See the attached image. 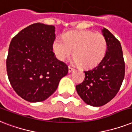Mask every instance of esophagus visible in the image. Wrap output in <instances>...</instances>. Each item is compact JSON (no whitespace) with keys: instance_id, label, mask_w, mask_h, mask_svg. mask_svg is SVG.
Here are the masks:
<instances>
[{"instance_id":"34e87169","label":"esophagus","mask_w":132,"mask_h":132,"mask_svg":"<svg viewBox=\"0 0 132 132\" xmlns=\"http://www.w3.org/2000/svg\"><path fill=\"white\" fill-rule=\"evenodd\" d=\"M74 70V68H72L71 67H68V71H69V73L71 72V71H73Z\"/></svg>"}]
</instances>
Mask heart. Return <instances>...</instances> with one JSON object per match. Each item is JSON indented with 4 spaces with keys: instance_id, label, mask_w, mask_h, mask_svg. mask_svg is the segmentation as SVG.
Wrapping results in <instances>:
<instances>
[{
    "instance_id": "heart-1",
    "label": "heart",
    "mask_w": 132,
    "mask_h": 132,
    "mask_svg": "<svg viewBox=\"0 0 132 132\" xmlns=\"http://www.w3.org/2000/svg\"><path fill=\"white\" fill-rule=\"evenodd\" d=\"M52 49L60 61L69 59L73 52L76 64L83 68H92L104 59L108 50V41L101 33L87 30L71 31L65 34L63 40L56 38Z\"/></svg>"
}]
</instances>
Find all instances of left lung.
<instances>
[{"label": "left lung", "instance_id": "1", "mask_svg": "<svg viewBox=\"0 0 132 132\" xmlns=\"http://www.w3.org/2000/svg\"><path fill=\"white\" fill-rule=\"evenodd\" d=\"M108 50L98 65L85 72V79L76 89L87 105L100 107L115 97L125 77V65L120 42L108 29L103 28Z\"/></svg>", "mask_w": 132, "mask_h": 132}]
</instances>
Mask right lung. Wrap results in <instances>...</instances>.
<instances>
[{
    "mask_svg": "<svg viewBox=\"0 0 132 132\" xmlns=\"http://www.w3.org/2000/svg\"><path fill=\"white\" fill-rule=\"evenodd\" d=\"M54 40V26L37 22L11 40L6 60L8 78L16 94L25 101H45L68 73L67 65L53 52Z\"/></svg>",
    "mask_w": 132,
    "mask_h": 132,
    "instance_id": "add662e5",
    "label": "right lung"
}]
</instances>
